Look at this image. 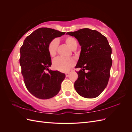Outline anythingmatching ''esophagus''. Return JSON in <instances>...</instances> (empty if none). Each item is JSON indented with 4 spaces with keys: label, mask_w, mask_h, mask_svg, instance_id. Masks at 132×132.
Here are the masks:
<instances>
[{
    "label": "esophagus",
    "mask_w": 132,
    "mask_h": 132,
    "mask_svg": "<svg viewBox=\"0 0 132 132\" xmlns=\"http://www.w3.org/2000/svg\"><path fill=\"white\" fill-rule=\"evenodd\" d=\"M69 75V72H67V73H65V76H66V77H68Z\"/></svg>",
    "instance_id": "esophagus-1"
}]
</instances>
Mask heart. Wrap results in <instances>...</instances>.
<instances>
[{
    "mask_svg": "<svg viewBox=\"0 0 132 132\" xmlns=\"http://www.w3.org/2000/svg\"><path fill=\"white\" fill-rule=\"evenodd\" d=\"M65 42L71 49H72L75 45L77 44L76 39L74 37L70 36L67 37L65 38ZM58 44L59 41L57 38L53 39L49 43L48 46V51L51 57L54 56L56 54ZM75 64V61L73 59L57 57L53 61V67L54 69L62 71V72H67L74 66Z\"/></svg>",
    "mask_w": 132,
    "mask_h": 132,
    "instance_id": "b5f03b06",
    "label": "heart"
}]
</instances>
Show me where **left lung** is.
<instances>
[{"label":"left lung","mask_w":132,"mask_h":132,"mask_svg":"<svg viewBox=\"0 0 132 132\" xmlns=\"http://www.w3.org/2000/svg\"><path fill=\"white\" fill-rule=\"evenodd\" d=\"M67 34L74 36L81 46L75 67L81 69L77 72L78 78L74 82L75 89L83 97H96L106 88L110 77L112 60L109 43L99 32L87 28ZM85 70H88L87 73Z\"/></svg>","instance_id":"obj_1"}]
</instances>
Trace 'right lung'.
<instances>
[{
	"label": "right lung",
	"mask_w": 132,
	"mask_h": 132,
	"mask_svg": "<svg viewBox=\"0 0 132 132\" xmlns=\"http://www.w3.org/2000/svg\"><path fill=\"white\" fill-rule=\"evenodd\" d=\"M65 32L47 27L37 29L25 39L20 48V64L27 89L41 99L54 97L65 77L59 71L50 70L52 64L48 46L55 37Z\"/></svg>",
	"instance_id": "add662e5"
}]
</instances>
